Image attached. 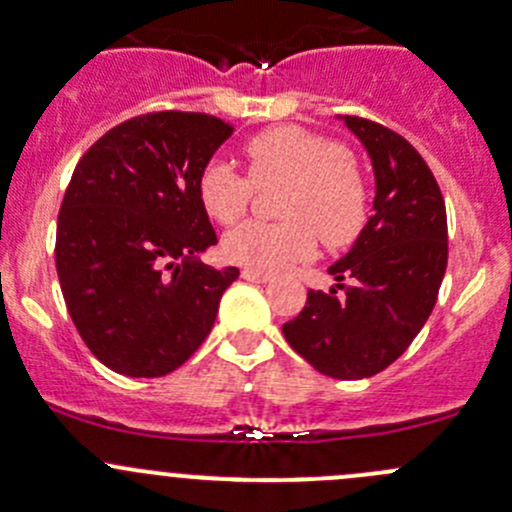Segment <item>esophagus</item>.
<instances>
[{
  "label": "esophagus",
  "mask_w": 512,
  "mask_h": 512,
  "mask_svg": "<svg viewBox=\"0 0 512 512\" xmlns=\"http://www.w3.org/2000/svg\"><path fill=\"white\" fill-rule=\"evenodd\" d=\"M240 277L247 282H270V275H267V272L252 270V267H245V270L240 272Z\"/></svg>",
  "instance_id": "34e87169"
}]
</instances>
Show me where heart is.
<instances>
[{"mask_svg": "<svg viewBox=\"0 0 512 512\" xmlns=\"http://www.w3.org/2000/svg\"><path fill=\"white\" fill-rule=\"evenodd\" d=\"M247 178L223 160L198 175V200L215 223L245 215L255 188L282 183L277 215L282 223H242L223 237L227 260L275 272L304 260L317 247H347L369 223L371 195L364 173L334 138L299 126H272L242 146Z\"/></svg>", "mask_w": 512, "mask_h": 512, "instance_id": "b5f03b06", "label": "heart"}]
</instances>
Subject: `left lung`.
<instances>
[{
  "label": "left lung",
  "mask_w": 512,
  "mask_h": 512,
  "mask_svg": "<svg viewBox=\"0 0 512 512\" xmlns=\"http://www.w3.org/2000/svg\"><path fill=\"white\" fill-rule=\"evenodd\" d=\"M344 123L374 165V215L329 267L337 287L309 289L282 332L314 369L352 381L394 364L426 324L446 275L448 223L431 168L404 136L361 116Z\"/></svg>",
  "instance_id": "left-lung-1"
}]
</instances>
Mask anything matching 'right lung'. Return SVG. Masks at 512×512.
<instances>
[{
  "label": "right lung",
  "mask_w": 512,
  "mask_h": 512,
  "mask_svg": "<svg viewBox=\"0 0 512 512\" xmlns=\"http://www.w3.org/2000/svg\"><path fill=\"white\" fill-rule=\"evenodd\" d=\"M230 136L208 113H143L76 163L56 223V275L84 344L116 374L156 379L183 366L240 275L198 260L218 235L195 183Z\"/></svg>",
  "instance_id": "obj_1"
}]
</instances>
